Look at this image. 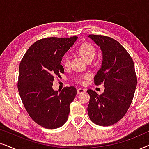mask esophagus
Returning a JSON list of instances; mask_svg holds the SVG:
<instances>
[{
  "label": "esophagus",
  "instance_id": "34e87169",
  "mask_svg": "<svg viewBox=\"0 0 149 149\" xmlns=\"http://www.w3.org/2000/svg\"><path fill=\"white\" fill-rule=\"evenodd\" d=\"M85 89H83V88L77 89V93H78L79 94H80V93H85Z\"/></svg>",
  "mask_w": 149,
  "mask_h": 149
}]
</instances>
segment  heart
I'll return each mask as SVG.
<instances>
[{
    "mask_svg": "<svg viewBox=\"0 0 149 149\" xmlns=\"http://www.w3.org/2000/svg\"><path fill=\"white\" fill-rule=\"evenodd\" d=\"M77 52L79 54V55L84 59L85 61H87V62H91L93 60V58H95V55H96V50L94 47L91 45L90 44H83L78 48ZM70 58L68 55H64L63 56L62 60V66H64V68H68L70 66ZM89 77V74H85L83 75V78H87Z\"/></svg>",
    "mask_w": 149,
    "mask_h": 149,
    "instance_id": "obj_1",
    "label": "heart"
}]
</instances>
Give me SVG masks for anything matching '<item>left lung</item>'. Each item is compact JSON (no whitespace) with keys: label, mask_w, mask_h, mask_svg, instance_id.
<instances>
[{"label":"left lung","mask_w":149,"mask_h":149,"mask_svg":"<svg viewBox=\"0 0 149 149\" xmlns=\"http://www.w3.org/2000/svg\"><path fill=\"white\" fill-rule=\"evenodd\" d=\"M102 52L101 68L94 77L95 85L103 84L104 93L98 95L88 89L90 95L87 112L96 125L110 126L127 113L135 92L137 78L134 62L125 48L109 36H88Z\"/></svg>","instance_id":"1"}]
</instances>
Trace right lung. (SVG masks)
Here are the masks:
<instances>
[{
  "label": "right lung",
  "mask_w": 149,
  "mask_h": 149,
  "mask_svg": "<svg viewBox=\"0 0 149 149\" xmlns=\"http://www.w3.org/2000/svg\"><path fill=\"white\" fill-rule=\"evenodd\" d=\"M77 38L38 40L30 47L19 64L17 87L22 102L32 120L47 129H56L66 123L70 104L76 96L74 87L58 91L52 86L54 77L64 73L62 57Z\"/></svg>",
  "instance_id": "right-lung-1"
}]
</instances>
